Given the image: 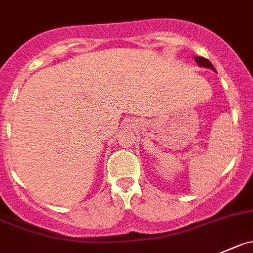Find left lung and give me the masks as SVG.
I'll return each mask as SVG.
<instances>
[{
	"mask_svg": "<svg viewBox=\"0 0 253 253\" xmlns=\"http://www.w3.org/2000/svg\"><path fill=\"white\" fill-rule=\"evenodd\" d=\"M194 59H195V61H197V64L199 65V67H203V68H209V69L214 70V72H215L214 65H212L211 63H210V61L208 60V59L203 58V56H194Z\"/></svg>",
	"mask_w": 253,
	"mask_h": 253,
	"instance_id": "left-lung-1",
	"label": "left lung"
}]
</instances>
